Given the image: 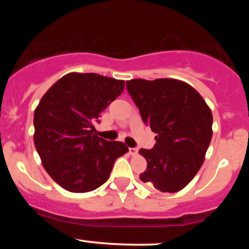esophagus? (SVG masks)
<instances>
[{
	"instance_id": "esophagus-1",
	"label": "esophagus",
	"mask_w": 249,
	"mask_h": 249,
	"mask_svg": "<svg viewBox=\"0 0 249 249\" xmlns=\"http://www.w3.org/2000/svg\"><path fill=\"white\" fill-rule=\"evenodd\" d=\"M128 152H130L131 156H136V154L138 153V148L131 147V148H128Z\"/></svg>"
}]
</instances>
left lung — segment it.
<instances>
[{
    "label": "left lung",
    "mask_w": 249,
    "mask_h": 249,
    "mask_svg": "<svg viewBox=\"0 0 249 249\" xmlns=\"http://www.w3.org/2000/svg\"><path fill=\"white\" fill-rule=\"evenodd\" d=\"M126 89L142 119L157 136L151 150L139 153L147 167L142 181L160 192L174 193L187 186L205 160L212 139V111L187 83L173 78H136Z\"/></svg>",
    "instance_id": "1"
}]
</instances>
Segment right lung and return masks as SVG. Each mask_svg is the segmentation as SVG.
Here are the masks:
<instances>
[{"label": "right lung", "instance_id": "add662e5", "mask_svg": "<svg viewBox=\"0 0 249 249\" xmlns=\"http://www.w3.org/2000/svg\"><path fill=\"white\" fill-rule=\"evenodd\" d=\"M125 82L97 73L70 72L51 87L34 113V142L43 167L69 192L96 190L128 148L96 134L95 124Z\"/></svg>", "mask_w": 249, "mask_h": 249}]
</instances>
